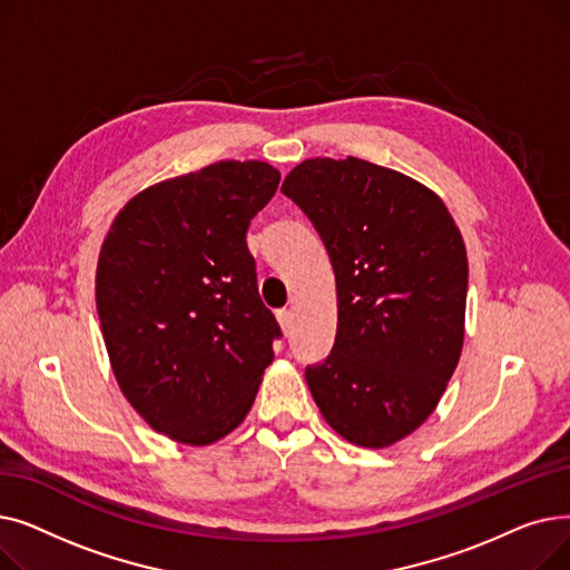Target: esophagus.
Returning <instances> with one entry per match:
<instances>
[{
  "label": "esophagus",
  "instance_id": "esophagus-1",
  "mask_svg": "<svg viewBox=\"0 0 570 570\" xmlns=\"http://www.w3.org/2000/svg\"><path fill=\"white\" fill-rule=\"evenodd\" d=\"M277 321H279L284 333H291V327H293V314H291V309H279V312H277Z\"/></svg>",
  "mask_w": 570,
  "mask_h": 570
}]
</instances>
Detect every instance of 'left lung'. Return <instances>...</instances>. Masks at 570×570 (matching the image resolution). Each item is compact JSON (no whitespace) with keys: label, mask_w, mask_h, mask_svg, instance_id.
I'll return each mask as SVG.
<instances>
[{"label":"left lung","mask_w":570,"mask_h":570,"mask_svg":"<svg viewBox=\"0 0 570 570\" xmlns=\"http://www.w3.org/2000/svg\"><path fill=\"white\" fill-rule=\"evenodd\" d=\"M282 191L331 256L337 335L305 379L325 423L385 448L421 428L464 342L469 265L443 200L409 175L365 159L297 164Z\"/></svg>","instance_id":"left-lung-1"}]
</instances>
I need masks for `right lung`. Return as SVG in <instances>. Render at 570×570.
<instances>
[{
  "instance_id": "1",
  "label": "right lung",
  "mask_w": 570,
  "mask_h": 570,
  "mask_svg": "<svg viewBox=\"0 0 570 570\" xmlns=\"http://www.w3.org/2000/svg\"><path fill=\"white\" fill-rule=\"evenodd\" d=\"M265 161H217L164 179L115 217L97 263V312L112 374L159 434L207 445L249 413L282 337L247 249L275 196Z\"/></svg>"
}]
</instances>
